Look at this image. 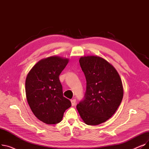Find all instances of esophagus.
I'll list each match as a JSON object with an SVG mask.
<instances>
[{"label":"esophagus","mask_w":149,"mask_h":149,"mask_svg":"<svg viewBox=\"0 0 149 149\" xmlns=\"http://www.w3.org/2000/svg\"><path fill=\"white\" fill-rule=\"evenodd\" d=\"M70 102H71L72 106H75V104H76V100H75V99H73V100H72L71 101H70Z\"/></svg>","instance_id":"34e87169"}]
</instances>
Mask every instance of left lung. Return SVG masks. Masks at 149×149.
<instances>
[{
  "label": "left lung",
  "mask_w": 149,
  "mask_h": 149,
  "mask_svg": "<svg viewBox=\"0 0 149 149\" xmlns=\"http://www.w3.org/2000/svg\"><path fill=\"white\" fill-rule=\"evenodd\" d=\"M79 62L86 80V91L77 109L85 124L95 126L110 118L120 105L122 81L115 68L100 57H81Z\"/></svg>",
  "instance_id": "8db88e82"
}]
</instances>
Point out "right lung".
<instances>
[{"label":"right lung","instance_id":"right-lung-1","mask_svg":"<svg viewBox=\"0 0 149 149\" xmlns=\"http://www.w3.org/2000/svg\"><path fill=\"white\" fill-rule=\"evenodd\" d=\"M69 59L51 56L38 61L28 72L25 92L34 115L47 124L60 123L71 103L63 97L59 75Z\"/></svg>","mask_w":149,"mask_h":149}]
</instances>
